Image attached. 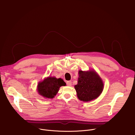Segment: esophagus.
Returning a JSON list of instances; mask_svg holds the SVG:
<instances>
[{
    "label": "esophagus",
    "mask_w": 135,
    "mask_h": 135,
    "mask_svg": "<svg viewBox=\"0 0 135 135\" xmlns=\"http://www.w3.org/2000/svg\"><path fill=\"white\" fill-rule=\"evenodd\" d=\"M71 84H72V82H71V81H67V85L68 86H71Z\"/></svg>",
    "instance_id": "esophagus-1"
}]
</instances>
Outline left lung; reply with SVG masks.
Returning <instances> with one entry per match:
<instances>
[{"instance_id":"obj_1","label":"left lung","mask_w":135,"mask_h":135,"mask_svg":"<svg viewBox=\"0 0 135 135\" xmlns=\"http://www.w3.org/2000/svg\"><path fill=\"white\" fill-rule=\"evenodd\" d=\"M78 84L75 85L78 98L90 102L98 98L104 89V83L98 74L93 70H79Z\"/></svg>"}]
</instances>
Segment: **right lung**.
I'll list each match as a JSON object with an SVG mask.
<instances>
[{
	"mask_svg": "<svg viewBox=\"0 0 135 135\" xmlns=\"http://www.w3.org/2000/svg\"><path fill=\"white\" fill-rule=\"evenodd\" d=\"M66 85V83L61 78L48 77L38 83L37 91L38 93L44 98L52 99L56 95L59 88Z\"/></svg>",
	"mask_w": 135,
	"mask_h": 135,
	"instance_id": "add662e5",
	"label": "right lung"
}]
</instances>
